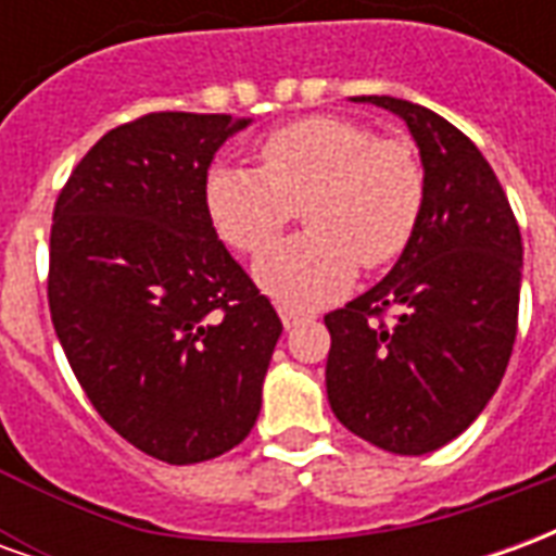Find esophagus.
Returning a JSON list of instances; mask_svg holds the SVG:
<instances>
[{
    "label": "esophagus",
    "mask_w": 556,
    "mask_h": 556,
    "mask_svg": "<svg viewBox=\"0 0 556 556\" xmlns=\"http://www.w3.org/2000/svg\"><path fill=\"white\" fill-rule=\"evenodd\" d=\"M279 318H282V325H286V330H291V327L301 325L306 315H303L301 309H291V306H279Z\"/></svg>",
    "instance_id": "34e87169"
}]
</instances>
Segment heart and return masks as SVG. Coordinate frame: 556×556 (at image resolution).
<instances>
[{
  "instance_id": "heart-1",
  "label": "heart",
  "mask_w": 556,
  "mask_h": 556,
  "mask_svg": "<svg viewBox=\"0 0 556 556\" xmlns=\"http://www.w3.org/2000/svg\"><path fill=\"white\" fill-rule=\"evenodd\" d=\"M262 169L217 163L207 217L238 253L266 250L304 202L307 231L255 262V282L282 306H318L349 289L357 265L384 267L408 250L426 205V169L405 139L375 137L345 115H306L258 146Z\"/></svg>"
}]
</instances>
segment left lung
<instances>
[{"instance_id":"1","label":"left lung","mask_w":556,"mask_h":556,"mask_svg":"<svg viewBox=\"0 0 556 556\" xmlns=\"http://www.w3.org/2000/svg\"><path fill=\"white\" fill-rule=\"evenodd\" d=\"M419 148L426 205L393 270L325 315L327 399L363 441L422 455L458 438L497 393L518 327L521 231L497 175L446 118L390 94ZM396 308L393 323H381Z\"/></svg>"}]
</instances>
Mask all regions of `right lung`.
<instances>
[{
	"instance_id": "right-lung-1",
	"label": "right lung",
	"mask_w": 556,
	"mask_h": 556,
	"mask_svg": "<svg viewBox=\"0 0 556 556\" xmlns=\"http://www.w3.org/2000/svg\"><path fill=\"white\" fill-rule=\"evenodd\" d=\"M253 118L151 113L98 139L50 231V315L79 387L166 465L229 453L262 410L277 309L219 241L205 178Z\"/></svg>"
}]
</instances>
